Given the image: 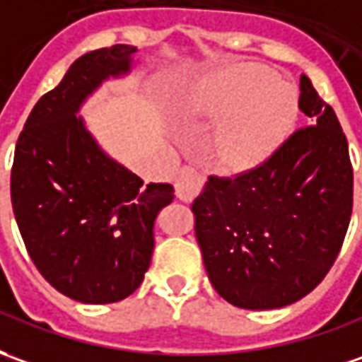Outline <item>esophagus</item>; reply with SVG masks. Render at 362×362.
I'll return each mask as SVG.
<instances>
[{"label":"esophagus","instance_id":"obj_1","mask_svg":"<svg viewBox=\"0 0 362 362\" xmlns=\"http://www.w3.org/2000/svg\"><path fill=\"white\" fill-rule=\"evenodd\" d=\"M205 185V177L195 167H183L175 179V195L181 201H193Z\"/></svg>","mask_w":362,"mask_h":362}]
</instances>
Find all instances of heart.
I'll return each instance as SVG.
<instances>
[{"mask_svg": "<svg viewBox=\"0 0 362 362\" xmlns=\"http://www.w3.org/2000/svg\"><path fill=\"white\" fill-rule=\"evenodd\" d=\"M195 116L221 119L213 148L230 169H248L280 148L300 114L298 94L260 64H240L197 82L187 94Z\"/></svg>", "mask_w": 362, "mask_h": 362, "instance_id": "b5f03b06", "label": "heart"}]
</instances>
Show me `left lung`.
<instances>
[{"label":"left lung","instance_id":"8db88e82","mask_svg":"<svg viewBox=\"0 0 362 362\" xmlns=\"http://www.w3.org/2000/svg\"><path fill=\"white\" fill-rule=\"evenodd\" d=\"M300 90L313 126L293 132L254 169L209 177L191 206L209 280L243 310H278L317 288L353 213L347 138L305 74Z\"/></svg>","mask_w":362,"mask_h":362}]
</instances>
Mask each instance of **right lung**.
Masks as SVG:
<instances>
[{"label":"right lung","mask_w":362,"mask_h":362,"mask_svg":"<svg viewBox=\"0 0 362 362\" xmlns=\"http://www.w3.org/2000/svg\"><path fill=\"white\" fill-rule=\"evenodd\" d=\"M129 45L82 54L39 98L15 146L11 205L45 280L81 303H114L138 290L153 254L169 183H149L108 157L78 114L110 76L128 74Z\"/></svg>","instance_id":"add662e5"}]
</instances>
